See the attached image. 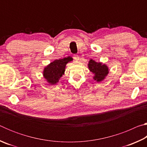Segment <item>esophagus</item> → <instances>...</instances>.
Here are the masks:
<instances>
[{
  "instance_id": "1",
  "label": "esophagus",
  "mask_w": 147,
  "mask_h": 147,
  "mask_svg": "<svg viewBox=\"0 0 147 147\" xmlns=\"http://www.w3.org/2000/svg\"><path fill=\"white\" fill-rule=\"evenodd\" d=\"M74 60H76V61H78V59H79V57H78V55H74Z\"/></svg>"
}]
</instances>
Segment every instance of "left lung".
Segmentation results:
<instances>
[{"mask_svg":"<svg viewBox=\"0 0 147 147\" xmlns=\"http://www.w3.org/2000/svg\"><path fill=\"white\" fill-rule=\"evenodd\" d=\"M88 68L94 74L93 80L97 82L103 81L109 73V68L106 64L96 62L92 59L89 61Z\"/></svg>","mask_w":147,"mask_h":147,"instance_id":"1","label":"left lung"}]
</instances>
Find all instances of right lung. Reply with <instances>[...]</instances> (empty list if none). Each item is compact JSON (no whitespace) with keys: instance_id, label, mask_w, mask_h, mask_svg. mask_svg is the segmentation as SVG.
<instances>
[{"instance_id":"obj_1","label":"right lung","mask_w":147,"mask_h":147,"mask_svg":"<svg viewBox=\"0 0 147 147\" xmlns=\"http://www.w3.org/2000/svg\"><path fill=\"white\" fill-rule=\"evenodd\" d=\"M73 61V58L69 56L63 59H55L44 68L43 77L51 85H54L58 82L65 71L66 65Z\"/></svg>"}]
</instances>
